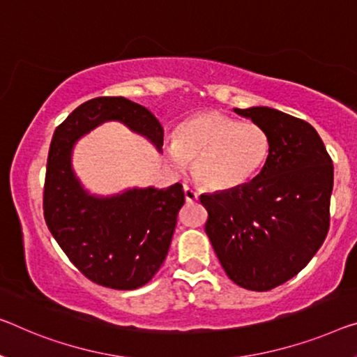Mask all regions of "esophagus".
Listing matches in <instances>:
<instances>
[{"label": "esophagus", "instance_id": "esophagus-1", "mask_svg": "<svg viewBox=\"0 0 357 357\" xmlns=\"http://www.w3.org/2000/svg\"><path fill=\"white\" fill-rule=\"evenodd\" d=\"M183 191H185V199H186V202H195L196 199H197V191L193 188V186H190V185H183Z\"/></svg>", "mask_w": 357, "mask_h": 357}]
</instances>
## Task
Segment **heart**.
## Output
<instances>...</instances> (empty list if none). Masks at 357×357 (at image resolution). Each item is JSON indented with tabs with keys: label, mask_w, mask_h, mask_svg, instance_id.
<instances>
[{
	"label": "heart",
	"mask_w": 357,
	"mask_h": 357,
	"mask_svg": "<svg viewBox=\"0 0 357 357\" xmlns=\"http://www.w3.org/2000/svg\"><path fill=\"white\" fill-rule=\"evenodd\" d=\"M270 150V137L261 126L206 112L178 126L166 153L177 171H183L193 160L197 182L222 191L249 182L266 162Z\"/></svg>",
	"instance_id": "1"
}]
</instances>
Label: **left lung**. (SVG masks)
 Instances as JSON below:
<instances>
[{
  "label": "left lung",
  "instance_id": "8db88e82",
  "mask_svg": "<svg viewBox=\"0 0 357 357\" xmlns=\"http://www.w3.org/2000/svg\"><path fill=\"white\" fill-rule=\"evenodd\" d=\"M271 142L265 166L249 183L201 195L206 233L225 273L255 292L281 286L308 265L331 225L333 164L303 119L270 107L234 108Z\"/></svg>",
  "mask_w": 357,
  "mask_h": 357
}]
</instances>
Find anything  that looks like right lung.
<instances>
[{
  "mask_svg": "<svg viewBox=\"0 0 357 357\" xmlns=\"http://www.w3.org/2000/svg\"><path fill=\"white\" fill-rule=\"evenodd\" d=\"M105 121H121L161 151L164 130L150 109L124 97H97L75 109L54 132L49 148L43 209L54 239L70 261L98 286L132 290L150 281L166 259L183 186L126 190L96 196L71 167L79 137Z\"/></svg>",
  "mask_w": 357,
  "mask_h": 357,
  "instance_id": "1",
  "label": "right lung"
}]
</instances>
